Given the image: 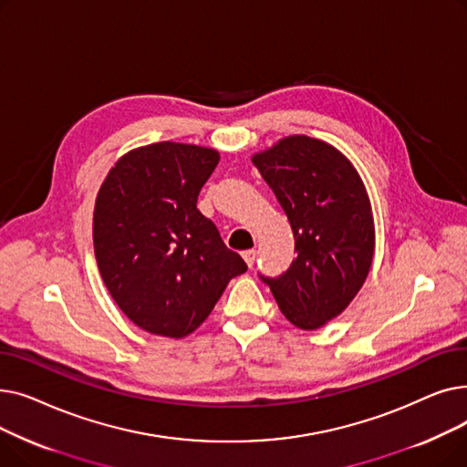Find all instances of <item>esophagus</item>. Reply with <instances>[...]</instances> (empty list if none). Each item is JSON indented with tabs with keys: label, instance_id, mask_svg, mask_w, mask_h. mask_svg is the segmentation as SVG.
Segmentation results:
<instances>
[{
	"label": "esophagus",
	"instance_id": "obj_1",
	"mask_svg": "<svg viewBox=\"0 0 467 467\" xmlns=\"http://www.w3.org/2000/svg\"><path fill=\"white\" fill-rule=\"evenodd\" d=\"M242 257H244V261H246V265L252 268V266H254V263H255L257 252H255V250H246V252L242 254Z\"/></svg>",
	"mask_w": 467,
	"mask_h": 467
}]
</instances>
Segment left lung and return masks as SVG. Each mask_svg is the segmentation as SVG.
Listing matches in <instances>:
<instances>
[{
    "label": "left lung",
    "mask_w": 467,
    "mask_h": 467,
    "mask_svg": "<svg viewBox=\"0 0 467 467\" xmlns=\"http://www.w3.org/2000/svg\"><path fill=\"white\" fill-rule=\"evenodd\" d=\"M252 162L284 208L297 252L282 276L261 278L293 326L320 329L347 310L371 271L369 194L337 147L305 134L278 140Z\"/></svg>",
    "instance_id": "8db88e82"
}]
</instances>
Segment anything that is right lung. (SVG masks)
Segmentation results:
<instances>
[{
  "label": "right lung",
  "mask_w": 467,
  "mask_h": 467,
  "mask_svg": "<svg viewBox=\"0 0 467 467\" xmlns=\"http://www.w3.org/2000/svg\"><path fill=\"white\" fill-rule=\"evenodd\" d=\"M217 162L212 147L150 143L122 155L96 194L98 271L117 306L151 335L187 337L248 271L196 208Z\"/></svg>",
  "instance_id": "right-lung-1"
}]
</instances>
